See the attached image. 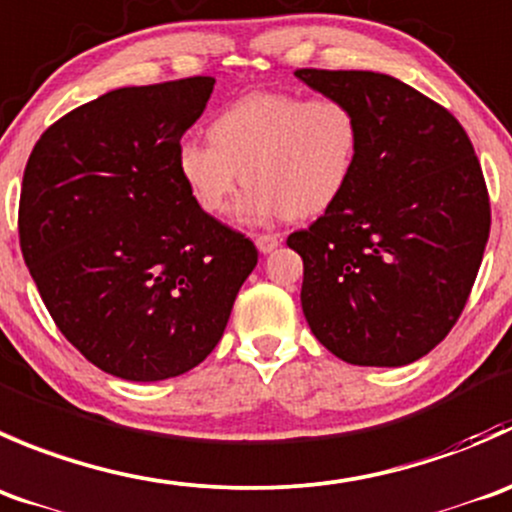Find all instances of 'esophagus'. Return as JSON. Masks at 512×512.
Returning a JSON list of instances; mask_svg holds the SVG:
<instances>
[{"instance_id":"34e87169","label":"esophagus","mask_w":512,"mask_h":512,"mask_svg":"<svg viewBox=\"0 0 512 512\" xmlns=\"http://www.w3.org/2000/svg\"><path fill=\"white\" fill-rule=\"evenodd\" d=\"M278 244H281V239H278L276 234H258L256 236V246L261 254H271L273 249H278Z\"/></svg>"}]
</instances>
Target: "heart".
<instances>
[{"label":"heart","mask_w":512,"mask_h":512,"mask_svg":"<svg viewBox=\"0 0 512 512\" xmlns=\"http://www.w3.org/2000/svg\"><path fill=\"white\" fill-rule=\"evenodd\" d=\"M209 139H184L176 149L181 181L204 214L224 216L244 174L251 184L244 216L306 219L346 194L361 159L363 124L338 96L256 91L216 114Z\"/></svg>","instance_id":"heart-1"}]
</instances>
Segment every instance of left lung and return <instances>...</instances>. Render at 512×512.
Returning a JSON list of instances; mask_svg holds the SVG:
<instances>
[{"mask_svg":"<svg viewBox=\"0 0 512 512\" xmlns=\"http://www.w3.org/2000/svg\"><path fill=\"white\" fill-rule=\"evenodd\" d=\"M296 77L363 124L346 194L286 241L303 258V316L341 361L408 366L448 336L478 276L490 234L478 156L448 109L388 74Z\"/></svg>","mask_w":512,"mask_h":512,"instance_id":"left-lung-1","label":"left lung"}]
</instances>
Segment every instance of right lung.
Segmentation results:
<instances>
[{
    "mask_svg": "<svg viewBox=\"0 0 512 512\" xmlns=\"http://www.w3.org/2000/svg\"><path fill=\"white\" fill-rule=\"evenodd\" d=\"M216 79L114 89L49 126L27 161L19 246L59 331L124 381L199 366L258 261L176 169Z\"/></svg>",
    "mask_w": 512,
    "mask_h": 512,
    "instance_id": "add662e5",
    "label": "right lung"
}]
</instances>
